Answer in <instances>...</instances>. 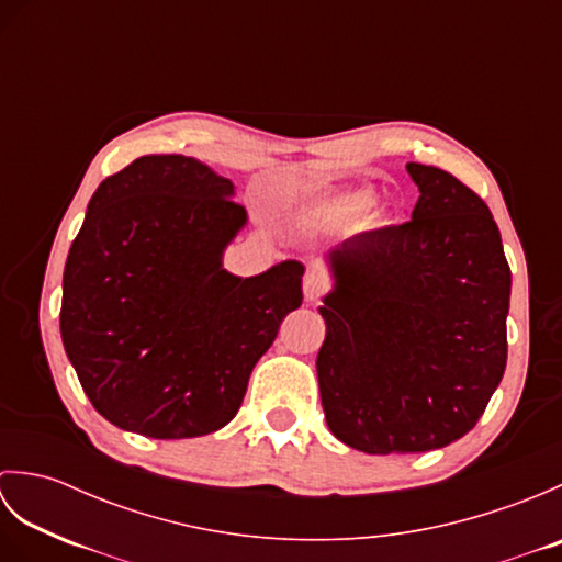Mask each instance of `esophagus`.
Returning <instances> with one entry per match:
<instances>
[{"label":"esophagus","mask_w":562,"mask_h":562,"mask_svg":"<svg viewBox=\"0 0 562 562\" xmlns=\"http://www.w3.org/2000/svg\"><path fill=\"white\" fill-rule=\"evenodd\" d=\"M326 290H328V280H326L324 272H321V270H308L304 274V300L306 302L321 300V296L326 294Z\"/></svg>","instance_id":"esophagus-1"}]
</instances>
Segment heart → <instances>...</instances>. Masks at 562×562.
Masks as SVG:
<instances>
[{
  "label": "heart",
  "instance_id": "1",
  "mask_svg": "<svg viewBox=\"0 0 562 562\" xmlns=\"http://www.w3.org/2000/svg\"><path fill=\"white\" fill-rule=\"evenodd\" d=\"M374 200L376 190L372 186H350L312 198L306 212L324 224H348L372 207Z\"/></svg>",
  "mask_w": 562,
  "mask_h": 562
}]
</instances>
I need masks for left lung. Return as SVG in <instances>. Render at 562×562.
<instances>
[{
	"mask_svg": "<svg viewBox=\"0 0 562 562\" xmlns=\"http://www.w3.org/2000/svg\"><path fill=\"white\" fill-rule=\"evenodd\" d=\"M405 169L420 190L411 222L330 248L318 306L326 423L381 457L471 432L507 364L512 272L491 210L437 166Z\"/></svg>",
	"mask_w": 562,
	"mask_h": 562,
	"instance_id": "8db88e82",
	"label": "left lung"
}]
</instances>
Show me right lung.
I'll return each mask as SVG.
<instances>
[{
    "label": "right lung",
    "mask_w": 562,
    "mask_h": 562,
    "mask_svg": "<svg viewBox=\"0 0 562 562\" xmlns=\"http://www.w3.org/2000/svg\"><path fill=\"white\" fill-rule=\"evenodd\" d=\"M234 183L181 154L139 157L91 195L71 241L59 333L105 420L151 439L217 432L302 306L300 260L238 278L222 256L248 214Z\"/></svg>",
    "instance_id": "add662e5"
}]
</instances>
